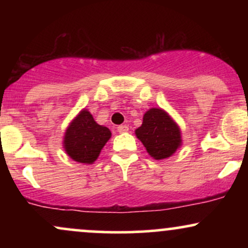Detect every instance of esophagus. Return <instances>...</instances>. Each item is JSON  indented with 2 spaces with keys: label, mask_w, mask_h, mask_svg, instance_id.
<instances>
[{
  "label": "esophagus",
  "mask_w": 248,
  "mask_h": 248,
  "mask_svg": "<svg viewBox=\"0 0 248 248\" xmlns=\"http://www.w3.org/2000/svg\"><path fill=\"white\" fill-rule=\"evenodd\" d=\"M128 129H129V128H128L127 124H121V126L118 127L119 133H126V132H128Z\"/></svg>",
  "instance_id": "obj_1"
}]
</instances>
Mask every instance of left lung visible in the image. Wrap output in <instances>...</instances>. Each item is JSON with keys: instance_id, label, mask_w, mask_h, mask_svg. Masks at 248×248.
Wrapping results in <instances>:
<instances>
[{"instance_id": "obj_1", "label": "left lung", "mask_w": 248, "mask_h": 248, "mask_svg": "<svg viewBox=\"0 0 248 248\" xmlns=\"http://www.w3.org/2000/svg\"><path fill=\"white\" fill-rule=\"evenodd\" d=\"M135 134L149 155L156 160L171 156L182 142L178 126L161 108L148 110L143 115L142 126Z\"/></svg>"}]
</instances>
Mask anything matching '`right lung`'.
Here are the masks:
<instances>
[{
	"label": "right lung",
	"instance_id": "add662e5",
	"mask_svg": "<svg viewBox=\"0 0 248 248\" xmlns=\"http://www.w3.org/2000/svg\"><path fill=\"white\" fill-rule=\"evenodd\" d=\"M109 139L110 130L96 124L91 113L84 109L66 129L64 148L72 160L91 164Z\"/></svg>",
	"mask_w": 248,
	"mask_h": 248
}]
</instances>
